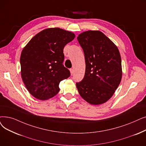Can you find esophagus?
I'll return each instance as SVG.
<instances>
[{
    "label": "esophagus",
    "mask_w": 146,
    "mask_h": 146,
    "mask_svg": "<svg viewBox=\"0 0 146 146\" xmlns=\"http://www.w3.org/2000/svg\"><path fill=\"white\" fill-rule=\"evenodd\" d=\"M70 70L71 74H72V75L73 74V73H74V69H73V68H70Z\"/></svg>",
    "instance_id": "obj_1"
}]
</instances>
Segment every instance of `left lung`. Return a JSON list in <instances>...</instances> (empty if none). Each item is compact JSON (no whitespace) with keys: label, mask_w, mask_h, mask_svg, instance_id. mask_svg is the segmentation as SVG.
I'll use <instances>...</instances> for the list:
<instances>
[{"label":"left lung","mask_w":146,"mask_h":146,"mask_svg":"<svg viewBox=\"0 0 146 146\" xmlns=\"http://www.w3.org/2000/svg\"><path fill=\"white\" fill-rule=\"evenodd\" d=\"M77 39L84 50L86 64L84 79L76 82L79 93L89 103L103 104L112 97L121 81L119 49L100 31H85Z\"/></svg>","instance_id":"1"}]
</instances>
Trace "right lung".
<instances>
[{
  "instance_id": "1",
  "label": "right lung",
  "mask_w": 146,
  "mask_h": 146,
  "mask_svg": "<svg viewBox=\"0 0 146 146\" xmlns=\"http://www.w3.org/2000/svg\"><path fill=\"white\" fill-rule=\"evenodd\" d=\"M75 35L60 28L42 30L24 48L20 56L22 79L29 92L37 99L53 97L60 82L70 76L63 65V49Z\"/></svg>"
}]
</instances>
